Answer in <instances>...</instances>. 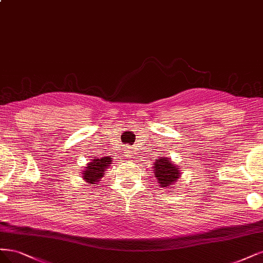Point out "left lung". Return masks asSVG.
I'll list each match as a JSON object with an SVG mask.
<instances>
[{
  "label": "left lung",
  "instance_id": "left-lung-1",
  "mask_svg": "<svg viewBox=\"0 0 263 263\" xmlns=\"http://www.w3.org/2000/svg\"><path fill=\"white\" fill-rule=\"evenodd\" d=\"M153 172L157 177L159 186L162 188H168L173 185L180 176L178 167L168 158H160L153 164Z\"/></svg>",
  "mask_w": 263,
  "mask_h": 263
}]
</instances>
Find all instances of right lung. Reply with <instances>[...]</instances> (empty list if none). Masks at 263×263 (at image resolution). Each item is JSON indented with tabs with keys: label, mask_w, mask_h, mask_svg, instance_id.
Returning a JSON list of instances; mask_svg holds the SVG:
<instances>
[{
	"label": "right lung",
	"mask_w": 263,
	"mask_h": 263,
	"mask_svg": "<svg viewBox=\"0 0 263 263\" xmlns=\"http://www.w3.org/2000/svg\"><path fill=\"white\" fill-rule=\"evenodd\" d=\"M112 159L108 157L100 158V159H93L92 162H89L86 170L83 171V178L85 182L88 184H96L100 182V179L104 176L105 170L107 166H110Z\"/></svg>",
	"instance_id": "1"
}]
</instances>
